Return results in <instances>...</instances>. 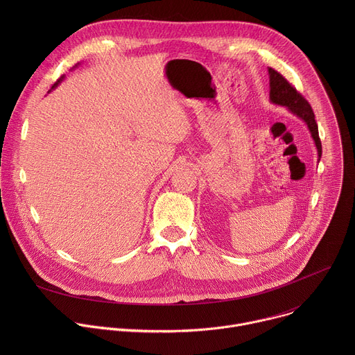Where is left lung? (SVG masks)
Segmentation results:
<instances>
[{
	"instance_id": "left-lung-1",
	"label": "left lung",
	"mask_w": 355,
	"mask_h": 355,
	"mask_svg": "<svg viewBox=\"0 0 355 355\" xmlns=\"http://www.w3.org/2000/svg\"><path fill=\"white\" fill-rule=\"evenodd\" d=\"M268 76H270V101L275 105L288 108L293 115H296L306 123L312 135V139L316 144L318 156L320 162L322 143L319 139V129H318V123L315 121V114L312 111L311 104L278 71L270 67Z\"/></svg>"
}]
</instances>
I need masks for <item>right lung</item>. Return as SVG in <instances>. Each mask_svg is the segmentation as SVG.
Listing matches in <instances>:
<instances>
[{
	"label": "right lung",
	"mask_w": 355,
	"mask_h": 355,
	"mask_svg": "<svg viewBox=\"0 0 355 355\" xmlns=\"http://www.w3.org/2000/svg\"><path fill=\"white\" fill-rule=\"evenodd\" d=\"M77 66H78V64H76V66H74V67H77ZM63 77H64V76H63ZM63 77H62V78H59V80H58V81H56V83H55V85H53V87H52V88H56V87H58V85H59V84H60V83H62V80H63Z\"/></svg>",
	"instance_id": "obj_1"
}]
</instances>
